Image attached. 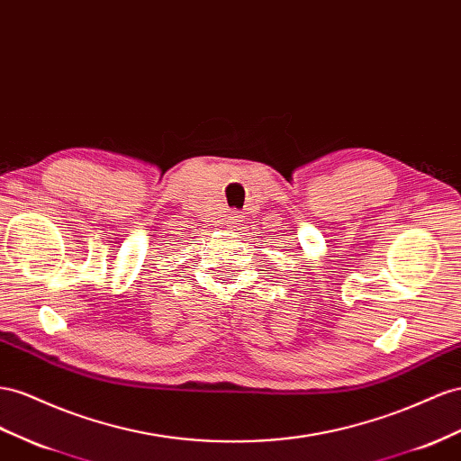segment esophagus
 Listing matches in <instances>:
<instances>
[{
    "instance_id": "1",
    "label": "esophagus",
    "mask_w": 461,
    "mask_h": 461,
    "mask_svg": "<svg viewBox=\"0 0 461 461\" xmlns=\"http://www.w3.org/2000/svg\"><path fill=\"white\" fill-rule=\"evenodd\" d=\"M239 221H240V213H236V211H234L232 217H230V222H232V225H239Z\"/></svg>"
}]
</instances>
